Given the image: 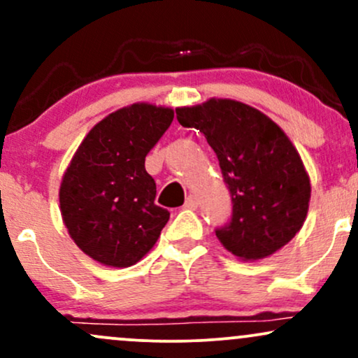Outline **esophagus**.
Returning a JSON list of instances; mask_svg holds the SVG:
<instances>
[{"label": "esophagus", "mask_w": 358, "mask_h": 358, "mask_svg": "<svg viewBox=\"0 0 358 358\" xmlns=\"http://www.w3.org/2000/svg\"><path fill=\"white\" fill-rule=\"evenodd\" d=\"M199 207V200H196L195 195H190L187 200H185V208H196Z\"/></svg>", "instance_id": "obj_1"}]
</instances>
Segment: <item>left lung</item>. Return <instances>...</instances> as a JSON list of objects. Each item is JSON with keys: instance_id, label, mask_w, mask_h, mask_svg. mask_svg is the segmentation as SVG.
I'll list each match as a JSON object with an SVG mask.
<instances>
[{"instance_id": "obj_1", "label": "left lung", "mask_w": 358, "mask_h": 358, "mask_svg": "<svg viewBox=\"0 0 358 358\" xmlns=\"http://www.w3.org/2000/svg\"><path fill=\"white\" fill-rule=\"evenodd\" d=\"M185 127L205 134L232 196V220L215 236L241 261L269 257L306 220L310 176L285 131L264 113L234 99L210 97L176 108Z\"/></svg>"}]
</instances>
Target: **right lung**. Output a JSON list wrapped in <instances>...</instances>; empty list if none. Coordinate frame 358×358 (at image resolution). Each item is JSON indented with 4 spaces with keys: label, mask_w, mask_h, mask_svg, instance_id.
I'll return each mask as SVG.
<instances>
[{
    "label": "right lung",
    "mask_w": 358,
    "mask_h": 358,
    "mask_svg": "<svg viewBox=\"0 0 358 358\" xmlns=\"http://www.w3.org/2000/svg\"><path fill=\"white\" fill-rule=\"evenodd\" d=\"M173 109L134 102L89 131L60 182V213L82 252L129 268L153 249L170 212L155 203L145 158L173 121Z\"/></svg>",
    "instance_id": "1"
}]
</instances>
